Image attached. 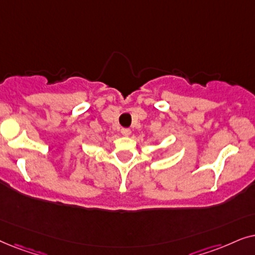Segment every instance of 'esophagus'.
Wrapping results in <instances>:
<instances>
[{
	"label": "esophagus",
	"mask_w": 255,
	"mask_h": 255,
	"mask_svg": "<svg viewBox=\"0 0 255 255\" xmlns=\"http://www.w3.org/2000/svg\"><path fill=\"white\" fill-rule=\"evenodd\" d=\"M121 133H122V135H125V136H129V135L131 134V130L129 129V128H122Z\"/></svg>",
	"instance_id": "esophagus-1"
}]
</instances>
